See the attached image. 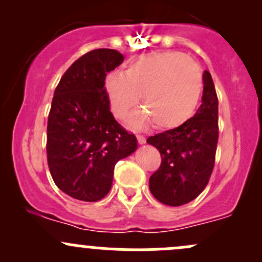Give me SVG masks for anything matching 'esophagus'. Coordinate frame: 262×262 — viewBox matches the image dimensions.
<instances>
[{
	"label": "esophagus",
	"instance_id": "obj_1",
	"mask_svg": "<svg viewBox=\"0 0 262 262\" xmlns=\"http://www.w3.org/2000/svg\"><path fill=\"white\" fill-rule=\"evenodd\" d=\"M137 141H139L140 145H143V143H146V139L142 135H137Z\"/></svg>",
	"mask_w": 262,
	"mask_h": 262
}]
</instances>
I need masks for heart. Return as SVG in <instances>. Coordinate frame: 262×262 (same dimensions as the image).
I'll return each mask as SVG.
<instances>
[{"label": "heart", "instance_id": "obj_1", "mask_svg": "<svg viewBox=\"0 0 262 262\" xmlns=\"http://www.w3.org/2000/svg\"><path fill=\"white\" fill-rule=\"evenodd\" d=\"M201 69L180 52H154L142 56L125 74L112 71L105 78V91L112 114L123 119L136 105L143 107L130 117L135 128L154 121L159 128H175L195 112L202 92Z\"/></svg>", "mask_w": 262, "mask_h": 262}]
</instances>
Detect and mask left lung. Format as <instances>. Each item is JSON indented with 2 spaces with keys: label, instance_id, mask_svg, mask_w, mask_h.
Returning <instances> with one entry per match:
<instances>
[{
  "label": "left lung",
  "instance_id": "obj_1",
  "mask_svg": "<svg viewBox=\"0 0 262 262\" xmlns=\"http://www.w3.org/2000/svg\"><path fill=\"white\" fill-rule=\"evenodd\" d=\"M202 103L179 127L147 139L162 157L150 177V191L162 204L181 206L196 199L209 182L219 140V101L209 71L202 75Z\"/></svg>",
  "mask_w": 262,
  "mask_h": 262
}]
</instances>
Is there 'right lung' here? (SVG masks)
<instances>
[{"instance_id": "obj_1", "label": "right lung", "mask_w": 262, "mask_h": 262, "mask_svg": "<svg viewBox=\"0 0 262 262\" xmlns=\"http://www.w3.org/2000/svg\"><path fill=\"white\" fill-rule=\"evenodd\" d=\"M123 56L111 49L85 53L69 67L55 90L47 122V162L61 191L95 202L111 188L114 168L137 148L135 135L121 127L110 111L107 72Z\"/></svg>"}]
</instances>
